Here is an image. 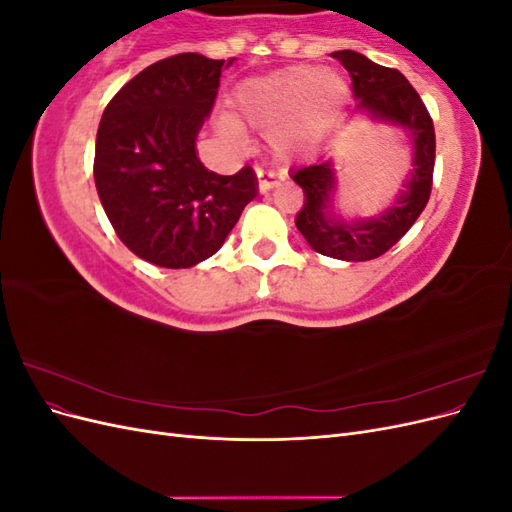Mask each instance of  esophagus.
Returning a JSON list of instances; mask_svg holds the SVG:
<instances>
[{
  "instance_id": "esophagus-1",
  "label": "esophagus",
  "mask_w": 512,
  "mask_h": 512,
  "mask_svg": "<svg viewBox=\"0 0 512 512\" xmlns=\"http://www.w3.org/2000/svg\"><path fill=\"white\" fill-rule=\"evenodd\" d=\"M256 175L260 181V192H269L284 181V173H280V170L275 168H256Z\"/></svg>"
}]
</instances>
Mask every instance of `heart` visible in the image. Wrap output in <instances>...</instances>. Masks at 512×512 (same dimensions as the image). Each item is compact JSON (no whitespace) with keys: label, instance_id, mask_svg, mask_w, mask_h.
Segmentation results:
<instances>
[{"label":"heart","instance_id":"obj_1","mask_svg":"<svg viewBox=\"0 0 512 512\" xmlns=\"http://www.w3.org/2000/svg\"><path fill=\"white\" fill-rule=\"evenodd\" d=\"M344 81L335 74L320 72L312 66H297L275 72L262 79H250L237 87V106L247 121L280 123L297 115L329 119L344 100ZM277 149L288 151V138L277 136Z\"/></svg>","mask_w":512,"mask_h":512}]
</instances>
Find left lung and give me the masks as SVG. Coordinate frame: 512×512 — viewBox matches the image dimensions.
I'll use <instances>...</instances> for the list:
<instances>
[{
    "instance_id": "8db88e82",
    "label": "left lung",
    "mask_w": 512,
    "mask_h": 512,
    "mask_svg": "<svg viewBox=\"0 0 512 512\" xmlns=\"http://www.w3.org/2000/svg\"><path fill=\"white\" fill-rule=\"evenodd\" d=\"M333 57L342 61L350 74L352 94L359 100L356 108L410 130L414 141L410 181L389 209L369 220L344 222L331 213L335 190L331 160L303 166L292 173V179L305 194L303 209L297 215V228L305 241L322 256L363 262L389 252L423 213L433 183L436 132L427 106L399 70L378 66L354 51H337Z\"/></svg>"
}]
</instances>
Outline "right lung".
<instances>
[{"label":"right lung","instance_id":"right-lung-1","mask_svg":"<svg viewBox=\"0 0 512 512\" xmlns=\"http://www.w3.org/2000/svg\"><path fill=\"white\" fill-rule=\"evenodd\" d=\"M222 68L224 59L198 53L160 59L104 108L94 158L100 203L123 245L151 265L188 269L213 256L256 196L252 166L218 175L196 156Z\"/></svg>","mask_w":512,"mask_h":512}]
</instances>
